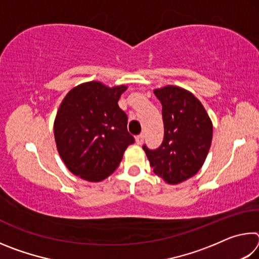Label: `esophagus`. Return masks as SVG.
I'll return each instance as SVG.
<instances>
[{"mask_svg":"<svg viewBox=\"0 0 259 259\" xmlns=\"http://www.w3.org/2000/svg\"><path fill=\"white\" fill-rule=\"evenodd\" d=\"M144 139H145V136H144L143 134L139 135V136H137V137H136V143H137L138 145H142V144L144 143Z\"/></svg>","mask_w":259,"mask_h":259,"instance_id":"obj_1","label":"esophagus"}]
</instances>
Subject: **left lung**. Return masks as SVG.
Listing matches in <instances>:
<instances>
[{"mask_svg": "<svg viewBox=\"0 0 259 259\" xmlns=\"http://www.w3.org/2000/svg\"><path fill=\"white\" fill-rule=\"evenodd\" d=\"M162 105L164 136L161 146H143L153 171L165 183L179 184L199 171L212 140V123L200 100L183 88L155 89Z\"/></svg>", "mask_w": 259, "mask_h": 259, "instance_id": "8db88e82", "label": "left lung"}]
</instances>
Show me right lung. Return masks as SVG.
Segmentation results:
<instances>
[{
	"mask_svg": "<svg viewBox=\"0 0 259 259\" xmlns=\"http://www.w3.org/2000/svg\"><path fill=\"white\" fill-rule=\"evenodd\" d=\"M125 85L109 88L91 81L69 91L57 112L54 133L57 150L67 169L88 182L107 178L135 138L128 116L119 107Z\"/></svg>",
	"mask_w": 259,
	"mask_h": 259,
	"instance_id": "add662e5",
	"label": "right lung"
}]
</instances>
